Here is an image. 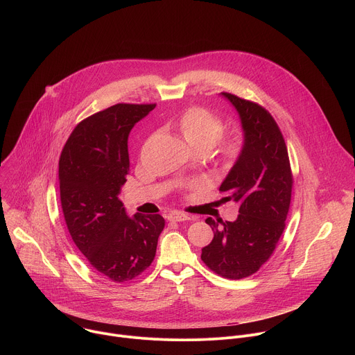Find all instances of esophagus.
I'll list each match as a JSON object with an SVG mask.
<instances>
[{"instance_id": "esophagus-1", "label": "esophagus", "mask_w": 355, "mask_h": 355, "mask_svg": "<svg viewBox=\"0 0 355 355\" xmlns=\"http://www.w3.org/2000/svg\"><path fill=\"white\" fill-rule=\"evenodd\" d=\"M168 220L171 222H184V220H191V216L184 214V212H173L168 215Z\"/></svg>"}]
</instances>
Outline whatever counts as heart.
I'll return each mask as SVG.
<instances>
[{
    "label": "heart",
    "mask_w": 355,
    "mask_h": 355,
    "mask_svg": "<svg viewBox=\"0 0 355 355\" xmlns=\"http://www.w3.org/2000/svg\"><path fill=\"white\" fill-rule=\"evenodd\" d=\"M178 128L193 148H212L219 140V155L226 164L237 160L243 148V137L239 130L223 133L225 123L220 115L205 108L191 107L178 121ZM189 188L200 187L199 182L188 184Z\"/></svg>",
    "instance_id": "heart-1"
}]
</instances>
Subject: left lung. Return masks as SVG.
Listing matches in <instances>:
<instances>
[{
  "mask_svg": "<svg viewBox=\"0 0 355 355\" xmlns=\"http://www.w3.org/2000/svg\"><path fill=\"white\" fill-rule=\"evenodd\" d=\"M222 94L240 115L244 146L219 191L227 195L225 200L237 202L240 215L234 222L205 220L215 236L202 248L200 259L215 274L241 279L257 272L272 256L285 229L293 175L272 115L252 101Z\"/></svg>",
  "mask_w": 355,
  "mask_h": 355,
  "instance_id": "1",
  "label": "left lung"
}]
</instances>
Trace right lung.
<instances>
[{
	"label": "right lung",
	"mask_w": 355,
	"mask_h": 355,
	"mask_svg": "<svg viewBox=\"0 0 355 355\" xmlns=\"http://www.w3.org/2000/svg\"><path fill=\"white\" fill-rule=\"evenodd\" d=\"M155 107L116 104L85 118L69 136L59 160L69 233L91 267L118 284L150 267L164 229L157 214L126 216L118 199L129 175V132Z\"/></svg>",
	"instance_id": "obj_1"
}]
</instances>
